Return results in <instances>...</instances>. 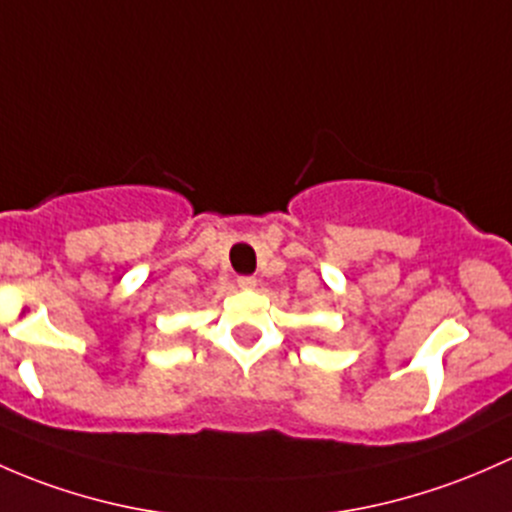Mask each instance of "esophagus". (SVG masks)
Wrapping results in <instances>:
<instances>
[{
  "instance_id": "1",
  "label": "esophagus",
  "mask_w": 512,
  "mask_h": 512,
  "mask_svg": "<svg viewBox=\"0 0 512 512\" xmlns=\"http://www.w3.org/2000/svg\"><path fill=\"white\" fill-rule=\"evenodd\" d=\"M238 287L245 289V292H250V289L257 287V279L255 277H240L238 279Z\"/></svg>"
}]
</instances>
